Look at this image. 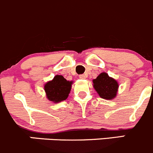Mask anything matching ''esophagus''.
Instances as JSON below:
<instances>
[{"label":"esophagus","instance_id":"1","mask_svg":"<svg viewBox=\"0 0 153 153\" xmlns=\"http://www.w3.org/2000/svg\"><path fill=\"white\" fill-rule=\"evenodd\" d=\"M86 75L85 74H81L79 75V78L81 79H86Z\"/></svg>","mask_w":153,"mask_h":153}]
</instances>
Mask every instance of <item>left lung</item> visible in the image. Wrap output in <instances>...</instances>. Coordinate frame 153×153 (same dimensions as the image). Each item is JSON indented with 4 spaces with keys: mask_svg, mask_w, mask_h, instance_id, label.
Instances as JSON below:
<instances>
[{
    "mask_svg": "<svg viewBox=\"0 0 153 153\" xmlns=\"http://www.w3.org/2000/svg\"><path fill=\"white\" fill-rule=\"evenodd\" d=\"M93 87L101 98L110 100L117 97L119 84L108 74L102 72L93 79Z\"/></svg>",
    "mask_w": 153,
    "mask_h": 153,
    "instance_id": "8db88e82",
    "label": "left lung"
}]
</instances>
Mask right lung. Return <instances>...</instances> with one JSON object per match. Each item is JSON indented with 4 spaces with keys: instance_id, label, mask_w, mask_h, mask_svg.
I'll return each mask as SVG.
<instances>
[{
    "instance_id": "add662e5",
    "label": "right lung",
    "mask_w": 153,
    "mask_h": 153,
    "mask_svg": "<svg viewBox=\"0 0 153 153\" xmlns=\"http://www.w3.org/2000/svg\"><path fill=\"white\" fill-rule=\"evenodd\" d=\"M73 81H68L62 75H56L44 86L46 97L54 103L65 100L71 90Z\"/></svg>"
}]
</instances>
